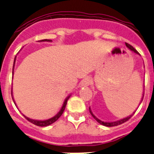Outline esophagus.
<instances>
[{"mask_svg": "<svg viewBox=\"0 0 154 154\" xmlns=\"http://www.w3.org/2000/svg\"><path fill=\"white\" fill-rule=\"evenodd\" d=\"M91 79L89 78V77H87V78L84 79V80L81 81V85L82 86H88L91 84Z\"/></svg>", "mask_w": 154, "mask_h": 154, "instance_id": "34e87169", "label": "esophagus"}]
</instances>
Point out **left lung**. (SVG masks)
Here are the masks:
<instances>
[{"mask_svg":"<svg viewBox=\"0 0 154 154\" xmlns=\"http://www.w3.org/2000/svg\"><path fill=\"white\" fill-rule=\"evenodd\" d=\"M126 46H127V48H128L130 50H131V51H134V52H135V53L139 54V53H138V51H137V50H136L135 48H134V47L131 46V44H127V43H126ZM143 94H144V92H143ZM143 97H142V100H141V102H142L143 99ZM90 113H91V114L92 115V117H94V118L95 119V120H96L97 121L98 123H99V124H102V125H103V126H106V127H114V126L120 125V124H124V123L127 122V120H130V119H131V117H132L133 115H134V113H135V112H134V113H133L132 115H131V116H129V117H126V118H124V119H122V120H117V121H115V122H110V123H106V122H103V121H101V120H100L99 119L97 118V117H95V116H94V114H93V113H92V111H91V109H90Z\"/></svg>","mask_w":154,"mask_h":154,"instance_id":"obj_1","label":"left lung"}]
</instances>
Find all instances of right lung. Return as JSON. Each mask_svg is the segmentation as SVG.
Listing matches in <instances>:
<instances>
[{
  "instance_id": "add662e5",
  "label": "right lung",
  "mask_w": 154,
  "mask_h": 154,
  "mask_svg": "<svg viewBox=\"0 0 154 154\" xmlns=\"http://www.w3.org/2000/svg\"><path fill=\"white\" fill-rule=\"evenodd\" d=\"M51 41V40L44 39V40H41V41ZM14 62H15V58H14ZM14 66H13V70H14ZM11 96H12V90H11ZM69 97H70V96H69L68 97H67V99L65 100L64 103H63V106H62L61 110H60V112H59V113H58L56 116H54V117H52V118L48 119V120H31V119L28 118V117H25V116H24V117H25V118L27 119L29 122H30V123L34 124V125L39 126V127H47V126H48V125H51V124H52L53 123H54L55 121H57V120L59 119V117H60V116L63 114V111H64L65 107H66V105H67V100H68ZM12 99H14L13 97H12Z\"/></svg>"
}]
</instances>
